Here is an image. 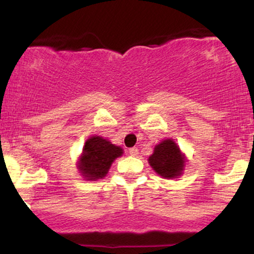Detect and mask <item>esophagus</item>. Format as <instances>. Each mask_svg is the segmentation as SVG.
Masks as SVG:
<instances>
[{"label":"esophagus","mask_w":254,"mask_h":254,"mask_svg":"<svg viewBox=\"0 0 254 254\" xmlns=\"http://www.w3.org/2000/svg\"><path fill=\"white\" fill-rule=\"evenodd\" d=\"M129 154L131 156H136L137 154H138V149H137L136 147H133V148H130L129 149Z\"/></svg>","instance_id":"esophagus-1"}]
</instances>
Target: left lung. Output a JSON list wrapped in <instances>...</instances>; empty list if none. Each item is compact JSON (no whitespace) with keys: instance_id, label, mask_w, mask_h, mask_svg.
<instances>
[{"instance_id":"obj_1","label":"left lung","mask_w":254,"mask_h":254,"mask_svg":"<svg viewBox=\"0 0 254 254\" xmlns=\"http://www.w3.org/2000/svg\"><path fill=\"white\" fill-rule=\"evenodd\" d=\"M148 161L157 174L167 179L180 176L185 166L184 156L172 139H165L157 144Z\"/></svg>"}]
</instances>
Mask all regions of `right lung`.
I'll list each match as a JSON object with an SVG mask.
<instances>
[{
    "instance_id": "obj_1",
    "label": "right lung",
    "mask_w": 254,
    "mask_h": 254,
    "mask_svg": "<svg viewBox=\"0 0 254 254\" xmlns=\"http://www.w3.org/2000/svg\"><path fill=\"white\" fill-rule=\"evenodd\" d=\"M122 154L123 150L121 147L112 144L100 136H93L86 141L78 168L89 180L104 178L112 162Z\"/></svg>"
}]
</instances>
